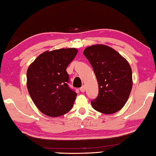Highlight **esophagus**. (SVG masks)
<instances>
[{
	"label": "esophagus",
	"instance_id": "34e87169",
	"mask_svg": "<svg viewBox=\"0 0 156 156\" xmlns=\"http://www.w3.org/2000/svg\"><path fill=\"white\" fill-rule=\"evenodd\" d=\"M80 90L81 92H84V91H85V87L83 86L81 88H80Z\"/></svg>",
	"mask_w": 156,
	"mask_h": 156
}]
</instances>
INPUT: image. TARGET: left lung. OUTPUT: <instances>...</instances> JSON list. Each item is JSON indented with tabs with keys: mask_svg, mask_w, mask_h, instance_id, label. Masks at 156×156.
I'll use <instances>...</instances> for the list:
<instances>
[{
	"mask_svg": "<svg viewBox=\"0 0 156 156\" xmlns=\"http://www.w3.org/2000/svg\"><path fill=\"white\" fill-rule=\"evenodd\" d=\"M83 54L94 69L99 93L91 103L95 110L113 114L122 109L133 86L132 71L127 60L115 49L105 44L87 47Z\"/></svg>",
	"mask_w": 156,
	"mask_h": 156,
	"instance_id": "left-lung-1",
	"label": "left lung"
}]
</instances>
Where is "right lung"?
Masks as SVG:
<instances>
[{
	"instance_id": "right-lung-1",
	"label": "right lung",
	"mask_w": 156,
	"mask_h": 156,
	"mask_svg": "<svg viewBox=\"0 0 156 156\" xmlns=\"http://www.w3.org/2000/svg\"><path fill=\"white\" fill-rule=\"evenodd\" d=\"M78 53L76 48L46 51L27 71V87L36 107L49 117H58L72 109L77 94L69 88L66 69Z\"/></svg>"
}]
</instances>
